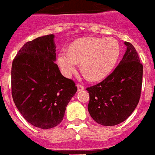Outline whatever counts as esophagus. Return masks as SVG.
<instances>
[{
    "instance_id": "1",
    "label": "esophagus",
    "mask_w": 155,
    "mask_h": 155,
    "mask_svg": "<svg viewBox=\"0 0 155 155\" xmlns=\"http://www.w3.org/2000/svg\"><path fill=\"white\" fill-rule=\"evenodd\" d=\"M77 87H78V91H81V90H84V86L81 84H77Z\"/></svg>"
}]
</instances>
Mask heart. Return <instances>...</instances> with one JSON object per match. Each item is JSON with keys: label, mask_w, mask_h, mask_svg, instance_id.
Instances as JSON below:
<instances>
[{"label": "heart", "mask_w": 155, "mask_h": 155, "mask_svg": "<svg viewBox=\"0 0 155 155\" xmlns=\"http://www.w3.org/2000/svg\"><path fill=\"white\" fill-rule=\"evenodd\" d=\"M120 53L121 48L114 38H85L73 43L70 50H61L58 60L65 76H70L80 62L84 75L90 80L97 81L110 73Z\"/></svg>", "instance_id": "b5f03b06"}]
</instances>
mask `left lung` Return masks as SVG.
Masks as SVG:
<instances>
[{
	"instance_id": "left-lung-1",
	"label": "left lung",
	"mask_w": 155,
	"mask_h": 155,
	"mask_svg": "<svg viewBox=\"0 0 155 155\" xmlns=\"http://www.w3.org/2000/svg\"><path fill=\"white\" fill-rule=\"evenodd\" d=\"M119 65L103 81L86 88L88 110L98 124L106 127L124 122L135 110L141 96L143 66L131 43Z\"/></svg>"
}]
</instances>
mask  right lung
I'll return each instance as SVG.
<instances>
[{"label":"right lung","instance_id":"1","mask_svg":"<svg viewBox=\"0 0 155 155\" xmlns=\"http://www.w3.org/2000/svg\"><path fill=\"white\" fill-rule=\"evenodd\" d=\"M54 34L28 41L14 58L11 88L15 105L27 122L41 129L57 127L78 91L75 82L61 74Z\"/></svg>","mask_w":155,"mask_h":155}]
</instances>
